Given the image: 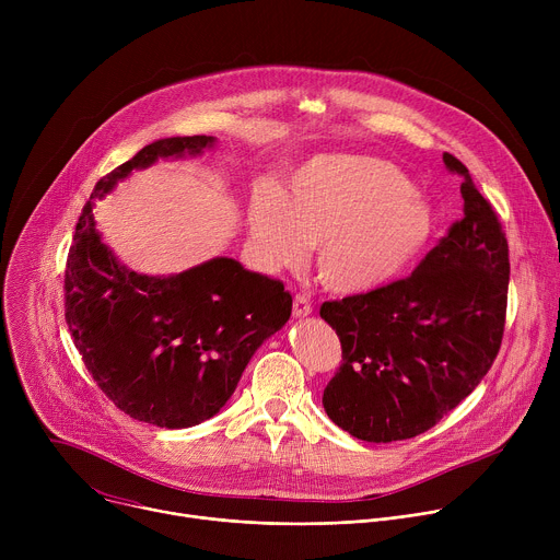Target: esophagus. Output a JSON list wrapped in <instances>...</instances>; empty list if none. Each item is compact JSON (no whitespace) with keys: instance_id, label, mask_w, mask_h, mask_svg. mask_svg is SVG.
<instances>
[{"instance_id":"34e87169","label":"esophagus","mask_w":560,"mask_h":560,"mask_svg":"<svg viewBox=\"0 0 560 560\" xmlns=\"http://www.w3.org/2000/svg\"><path fill=\"white\" fill-rule=\"evenodd\" d=\"M292 314L296 318H303V316H310L312 314V303L305 294H296L294 296V303H292Z\"/></svg>"}]
</instances>
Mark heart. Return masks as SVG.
I'll list each match as a JSON object with an SVG mask.
<instances>
[{
  "label": "heart",
  "mask_w": 560,
  "mask_h": 560,
  "mask_svg": "<svg viewBox=\"0 0 560 560\" xmlns=\"http://www.w3.org/2000/svg\"><path fill=\"white\" fill-rule=\"evenodd\" d=\"M246 225L264 270H294L318 243L322 283L337 294H365L392 283L425 250L436 214L392 162L335 152L296 166L288 192L261 182Z\"/></svg>",
  "instance_id": "heart-1"
}]
</instances>
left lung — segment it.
Instances as JSON below:
<instances>
[{"label":"left lung","mask_w":560,"mask_h":560,"mask_svg":"<svg viewBox=\"0 0 560 560\" xmlns=\"http://www.w3.org/2000/svg\"><path fill=\"white\" fill-rule=\"evenodd\" d=\"M443 162L463 177V219L412 277L322 305L343 350L324 408L368 443L428 432L483 381L501 348L508 238L467 168L450 152Z\"/></svg>","instance_id":"obj_1"}]
</instances>
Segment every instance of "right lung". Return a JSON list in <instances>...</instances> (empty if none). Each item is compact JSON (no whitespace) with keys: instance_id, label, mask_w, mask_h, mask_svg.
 <instances>
[{"instance_id":"obj_1","label":"right lung","mask_w":560,"mask_h":560,"mask_svg":"<svg viewBox=\"0 0 560 560\" xmlns=\"http://www.w3.org/2000/svg\"><path fill=\"white\" fill-rule=\"evenodd\" d=\"M217 137H168L97 182L66 261V324L89 372L126 415L156 428H192L232 396L253 354L290 318L283 283L214 257L168 277L139 275L95 228V199L156 159L197 156Z\"/></svg>"}]
</instances>
